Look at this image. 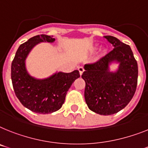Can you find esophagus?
<instances>
[{"label": "esophagus", "mask_w": 148, "mask_h": 148, "mask_svg": "<svg viewBox=\"0 0 148 148\" xmlns=\"http://www.w3.org/2000/svg\"><path fill=\"white\" fill-rule=\"evenodd\" d=\"M78 69H79V73H80V75H82V73L83 72L85 71V69H84V68H83L82 66H80L78 68Z\"/></svg>", "instance_id": "34e87169"}]
</instances>
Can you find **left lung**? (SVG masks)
<instances>
[{
  "mask_svg": "<svg viewBox=\"0 0 148 148\" xmlns=\"http://www.w3.org/2000/svg\"><path fill=\"white\" fill-rule=\"evenodd\" d=\"M104 38L114 47L96 63L85 64L82 75L85 82V99L91 110L112 115L125 108L135 95L138 83V63L131 47L116 38ZM113 62L120 63L116 72L109 71Z\"/></svg>",
  "mask_w": 148,
  "mask_h": 148,
  "instance_id": "8db88e82",
  "label": "left lung"
}]
</instances>
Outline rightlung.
Returning <instances> with one entry per match:
<instances>
[{"label":"right lung","instance_id":"right-lung-1","mask_svg":"<svg viewBox=\"0 0 148 148\" xmlns=\"http://www.w3.org/2000/svg\"><path fill=\"white\" fill-rule=\"evenodd\" d=\"M54 41L51 35L34 36L19 46L12 62L11 79L16 96L24 107L35 113L47 114L60 109L69 88L80 77L79 70L69 73L59 72L44 79L29 75L25 67L29 52L38 43Z\"/></svg>","mask_w":148,"mask_h":148}]
</instances>
